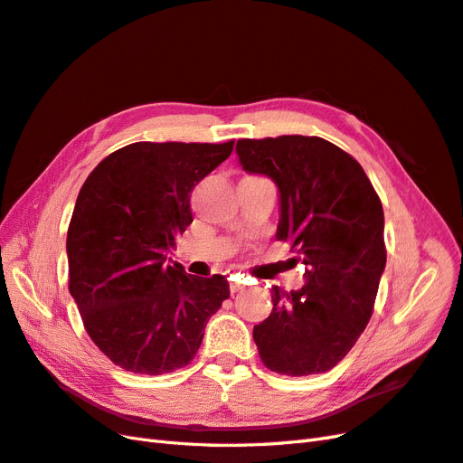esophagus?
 <instances>
[{
  "instance_id": "esophagus-1",
  "label": "esophagus",
  "mask_w": 463,
  "mask_h": 463,
  "mask_svg": "<svg viewBox=\"0 0 463 463\" xmlns=\"http://www.w3.org/2000/svg\"><path fill=\"white\" fill-rule=\"evenodd\" d=\"M243 286H245L243 276H232V278H230V289H232V293L240 291Z\"/></svg>"
}]
</instances>
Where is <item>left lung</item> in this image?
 <instances>
[{
  "label": "left lung",
  "instance_id": "1",
  "mask_svg": "<svg viewBox=\"0 0 463 463\" xmlns=\"http://www.w3.org/2000/svg\"><path fill=\"white\" fill-rule=\"evenodd\" d=\"M249 174L279 193L276 237L298 250L305 286L272 288V313L253 328L266 369L288 376L326 373L369 325L386 266L384 213L359 162L320 137L241 138Z\"/></svg>",
  "mask_w": 463,
  "mask_h": 463
}]
</instances>
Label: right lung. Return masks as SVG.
<instances>
[{
    "label": "right lung",
    "mask_w": 463,
    "mask_h": 463,
    "mask_svg": "<svg viewBox=\"0 0 463 463\" xmlns=\"http://www.w3.org/2000/svg\"><path fill=\"white\" fill-rule=\"evenodd\" d=\"M233 141L133 143L80 187L67 230L69 291L90 340L118 367L164 374L189 365L204 326L230 298L228 279L165 264L193 222L191 191Z\"/></svg>",
    "instance_id": "add662e5"
}]
</instances>
